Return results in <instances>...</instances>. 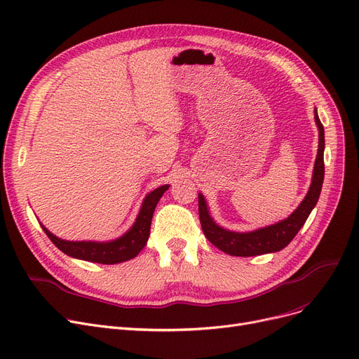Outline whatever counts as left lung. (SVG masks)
Masks as SVG:
<instances>
[{
  "label": "left lung",
  "instance_id": "obj_1",
  "mask_svg": "<svg viewBox=\"0 0 359 359\" xmlns=\"http://www.w3.org/2000/svg\"><path fill=\"white\" fill-rule=\"evenodd\" d=\"M314 118L318 128V151L313 171V180H311L309 191L306 192L304 201L285 220L255 229L252 231H233L218 226L214 222V218L210 215V208L204 195L198 194L201 227L204 230L207 239L214 246L233 257H255L282 251L298 235L308 215L317 205L324 180V128L318 118L317 108L314 110Z\"/></svg>",
  "mask_w": 359,
  "mask_h": 359
}]
</instances>
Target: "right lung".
Listing matches in <instances>:
<instances>
[{
	"label": "right lung",
	"mask_w": 359,
	"mask_h": 359,
	"mask_svg": "<svg viewBox=\"0 0 359 359\" xmlns=\"http://www.w3.org/2000/svg\"><path fill=\"white\" fill-rule=\"evenodd\" d=\"M168 188L170 184H164L149 192L145 196L142 207L139 210L132 227L124 233V235L113 241H66L57 238L54 233H51L43 224H41V227L60 251L72 258L98 264H118L129 261L135 258L145 248L149 238L151 220L155 207H157L160 198Z\"/></svg>",
	"instance_id": "add662e5"
}]
</instances>
